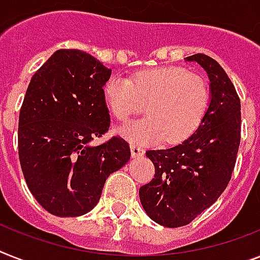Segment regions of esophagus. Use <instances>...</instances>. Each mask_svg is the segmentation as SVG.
Listing matches in <instances>:
<instances>
[{"label": "esophagus", "mask_w": 260, "mask_h": 260, "mask_svg": "<svg viewBox=\"0 0 260 260\" xmlns=\"http://www.w3.org/2000/svg\"><path fill=\"white\" fill-rule=\"evenodd\" d=\"M130 150H132V156L133 158H138V156L145 155V150L138 145H132L130 146Z\"/></svg>", "instance_id": "esophagus-1"}]
</instances>
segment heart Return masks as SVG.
Here are the masks:
<instances>
[{"instance_id":"obj_1","label":"heart","mask_w":260,"mask_h":260,"mask_svg":"<svg viewBox=\"0 0 260 260\" xmlns=\"http://www.w3.org/2000/svg\"><path fill=\"white\" fill-rule=\"evenodd\" d=\"M104 96L119 122L139 114L147 104V117L119 128L126 139L139 145L164 139L173 145L187 139L199 127L209 106L205 79L174 66L147 69L132 78L113 76L105 83Z\"/></svg>"}]
</instances>
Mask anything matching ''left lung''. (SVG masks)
<instances>
[{
  "mask_svg": "<svg viewBox=\"0 0 260 260\" xmlns=\"http://www.w3.org/2000/svg\"><path fill=\"white\" fill-rule=\"evenodd\" d=\"M184 59L206 70L211 101L199 127L181 145L146 151L155 175L139 188V199L146 214L165 227L186 226L219 198L241 143V101L226 72L206 54Z\"/></svg>",
  "mask_w": 260,
  "mask_h": 260,
  "instance_id": "obj_1",
  "label": "left lung"
}]
</instances>
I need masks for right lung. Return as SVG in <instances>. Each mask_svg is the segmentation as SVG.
Wrapping results in <instances>:
<instances>
[{
  "label": "right lung",
  "instance_id": "1",
  "mask_svg": "<svg viewBox=\"0 0 260 260\" xmlns=\"http://www.w3.org/2000/svg\"><path fill=\"white\" fill-rule=\"evenodd\" d=\"M111 76L89 53L61 49L31 77L18 121V155L37 202L53 215L93 210L107 177L130 159L128 143L113 137L104 86Z\"/></svg>",
  "mask_w": 260,
  "mask_h": 260
}]
</instances>
